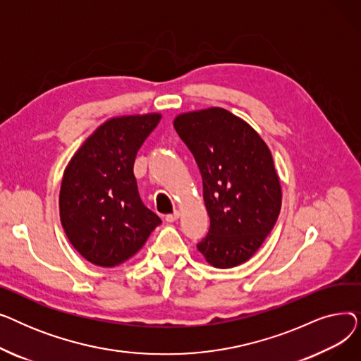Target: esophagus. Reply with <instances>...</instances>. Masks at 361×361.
I'll list each match as a JSON object with an SVG mask.
<instances>
[{
	"label": "esophagus",
	"mask_w": 361,
	"mask_h": 361,
	"mask_svg": "<svg viewBox=\"0 0 361 361\" xmlns=\"http://www.w3.org/2000/svg\"><path fill=\"white\" fill-rule=\"evenodd\" d=\"M178 218H180V212H178V211H176L174 214H169V215H166V216H165V221H166V222H176Z\"/></svg>",
	"instance_id": "esophagus-1"
}]
</instances>
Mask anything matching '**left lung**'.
I'll list each match as a JSON object with an SVG mask.
<instances>
[{
  "label": "left lung",
  "mask_w": 361,
  "mask_h": 361,
  "mask_svg": "<svg viewBox=\"0 0 361 361\" xmlns=\"http://www.w3.org/2000/svg\"><path fill=\"white\" fill-rule=\"evenodd\" d=\"M174 128L197 162L211 219L197 250L215 268L238 267L259 250L281 211L271 150L252 126L218 106L180 114Z\"/></svg>",
  "instance_id": "left-lung-1"
}]
</instances>
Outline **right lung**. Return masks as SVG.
Here are the masks:
<instances>
[{
    "mask_svg": "<svg viewBox=\"0 0 361 361\" xmlns=\"http://www.w3.org/2000/svg\"><path fill=\"white\" fill-rule=\"evenodd\" d=\"M161 114L123 116L94 130L70 159L61 181L60 218L73 247L97 267L135 256L162 222L143 204L133 165Z\"/></svg>",
    "mask_w": 361,
    "mask_h": 361,
    "instance_id": "right-lung-1",
    "label": "right lung"
}]
</instances>
